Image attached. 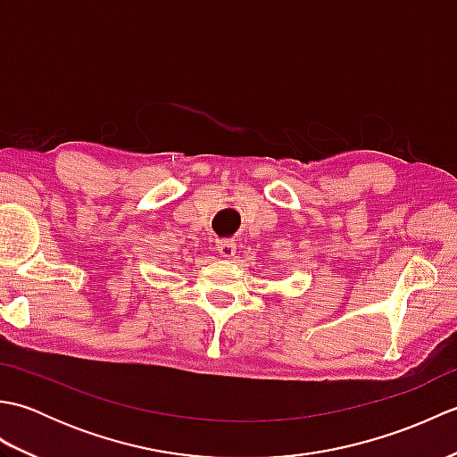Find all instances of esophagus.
<instances>
[{
  "label": "esophagus",
  "instance_id": "esophagus-1",
  "mask_svg": "<svg viewBox=\"0 0 457 457\" xmlns=\"http://www.w3.org/2000/svg\"><path fill=\"white\" fill-rule=\"evenodd\" d=\"M216 251H218V255L223 259H234L236 244L234 241H220V244L216 245Z\"/></svg>",
  "mask_w": 457,
  "mask_h": 457
}]
</instances>
